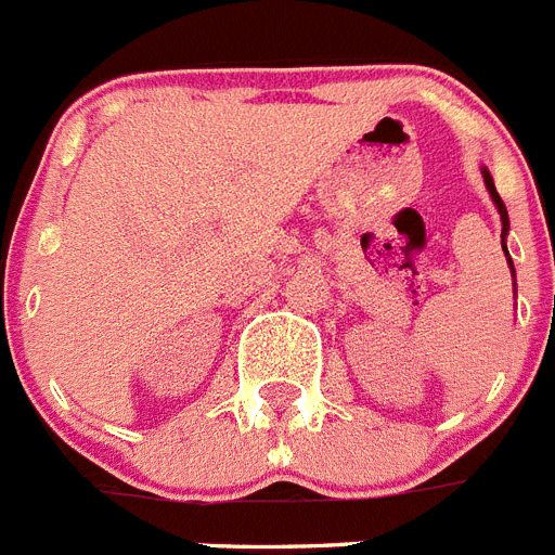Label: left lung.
<instances>
[{
  "label": "left lung",
  "instance_id": "left-lung-1",
  "mask_svg": "<svg viewBox=\"0 0 555 555\" xmlns=\"http://www.w3.org/2000/svg\"><path fill=\"white\" fill-rule=\"evenodd\" d=\"M481 173H485V184H488L490 196H493V202H496V207H499V216H502V236H504V231H507V207H504L502 196L496 193V184H493V179H490L488 170H481ZM502 247H504V242H502ZM504 254H507V250H504ZM511 268H513V262H511Z\"/></svg>",
  "mask_w": 555,
  "mask_h": 555
}]
</instances>
